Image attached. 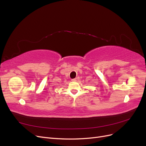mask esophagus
<instances>
[{
  "label": "esophagus",
  "mask_w": 146,
  "mask_h": 146,
  "mask_svg": "<svg viewBox=\"0 0 146 146\" xmlns=\"http://www.w3.org/2000/svg\"><path fill=\"white\" fill-rule=\"evenodd\" d=\"M77 78H75V79H73L72 80V81H74V82H76L77 81Z\"/></svg>",
  "instance_id": "obj_1"
}]
</instances>
